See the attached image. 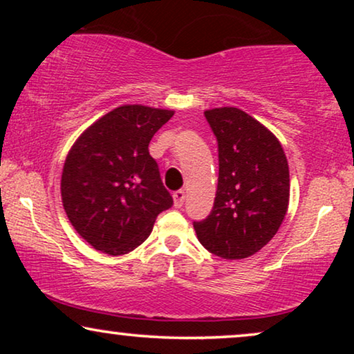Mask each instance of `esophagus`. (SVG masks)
<instances>
[{
	"mask_svg": "<svg viewBox=\"0 0 354 354\" xmlns=\"http://www.w3.org/2000/svg\"><path fill=\"white\" fill-rule=\"evenodd\" d=\"M172 198H174V206H176V207H182L183 201H185V192H183V190L174 192Z\"/></svg>",
	"mask_w": 354,
	"mask_h": 354,
	"instance_id": "1",
	"label": "esophagus"
}]
</instances>
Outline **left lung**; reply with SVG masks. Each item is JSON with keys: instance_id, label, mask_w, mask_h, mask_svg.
Masks as SVG:
<instances>
[{"instance_id": "8db88e82", "label": "left lung", "mask_w": 354, "mask_h": 354, "mask_svg": "<svg viewBox=\"0 0 354 354\" xmlns=\"http://www.w3.org/2000/svg\"><path fill=\"white\" fill-rule=\"evenodd\" d=\"M217 140L219 178L211 214L193 222L200 243L243 259L269 243L288 209L290 172L277 137L239 108L205 111Z\"/></svg>"}]
</instances>
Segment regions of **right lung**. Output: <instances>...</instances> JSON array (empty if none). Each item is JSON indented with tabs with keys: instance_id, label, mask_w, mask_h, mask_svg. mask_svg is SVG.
Returning <instances> with one entry per match:
<instances>
[{
	"instance_id": "right-lung-1",
	"label": "right lung",
	"mask_w": 354,
	"mask_h": 354,
	"mask_svg": "<svg viewBox=\"0 0 354 354\" xmlns=\"http://www.w3.org/2000/svg\"><path fill=\"white\" fill-rule=\"evenodd\" d=\"M172 115L169 109L119 106L72 145L61 177L62 206L77 234L101 253H130L151 234L159 212L172 206L148 151Z\"/></svg>"
}]
</instances>
